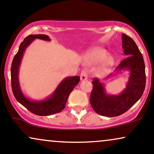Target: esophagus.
<instances>
[{
    "label": "esophagus",
    "mask_w": 154,
    "mask_h": 154,
    "mask_svg": "<svg viewBox=\"0 0 154 154\" xmlns=\"http://www.w3.org/2000/svg\"><path fill=\"white\" fill-rule=\"evenodd\" d=\"M88 79V75H87V72L85 71H82V73L80 75V79L81 81H84V80H87Z\"/></svg>",
    "instance_id": "34e87169"
}]
</instances>
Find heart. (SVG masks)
<instances>
[{
    "mask_svg": "<svg viewBox=\"0 0 154 154\" xmlns=\"http://www.w3.org/2000/svg\"><path fill=\"white\" fill-rule=\"evenodd\" d=\"M84 62L88 65H93L100 63L99 72L105 74L110 71L114 64V59L108 57V53L104 49L97 47L90 50L84 56Z\"/></svg>",
    "mask_w": 154,
    "mask_h": 154,
    "instance_id": "heart-1",
    "label": "heart"
}]
</instances>
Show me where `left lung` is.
Masks as SVG:
<instances>
[{"mask_svg":"<svg viewBox=\"0 0 154 154\" xmlns=\"http://www.w3.org/2000/svg\"><path fill=\"white\" fill-rule=\"evenodd\" d=\"M123 54L127 57L116 67L115 73L128 71L129 77L125 88L117 95L107 93L105 85L99 79H93L90 95L92 108L100 116L116 117L123 114L141 97L146 87L145 64L138 47L132 38L122 34ZM110 74L107 78L111 77Z\"/></svg>","mask_w":154,"mask_h":154,"instance_id":"8db88e82","label":"left lung"}]
</instances>
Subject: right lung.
<instances>
[{
  "label": "right lung",
  "mask_w": 154,
  "mask_h": 154,
  "mask_svg": "<svg viewBox=\"0 0 154 154\" xmlns=\"http://www.w3.org/2000/svg\"><path fill=\"white\" fill-rule=\"evenodd\" d=\"M35 39H42L46 42L51 41L47 35L31 34L21 42L17 54L13 59L11 69L12 91L16 100L32 113L41 116H51L64 110L69 94L78 84L80 78L79 76L65 77L59 82L54 91L44 100H36L27 97L21 90L18 75L23 54Z\"/></svg>",
  "instance_id": "add662e5"
}]
</instances>
